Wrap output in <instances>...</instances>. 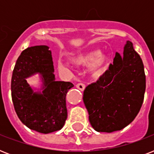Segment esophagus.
I'll return each mask as SVG.
<instances>
[{"label":"esophagus","instance_id":"esophagus-1","mask_svg":"<svg viewBox=\"0 0 154 154\" xmlns=\"http://www.w3.org/2000/svg\"><path fill=\"white\" fill-rule=\"evenodd\" d=\"M76 87L78 89H80L81 91H84L85 89V85L83 83H78V84L76 85Z\"/></svg>","mask_w":154,"mask_h":154}]
</instances>
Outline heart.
<instances>
[{
	"instance_id": "obj_1",
	"label": "heart",
	"mask_w": 154,
	"mask_h": 154,
	"mask_svg": "<svg viewBox=\"0 0 154 154\" xmlns=\"http://www.w3.org/2000/svg\"><path fill=\"white\" fill-rule=\"evenodd\" d=\"M73 61L78 65H89V69L92 75L98 77L102 74L107 63V57L103 54H100L98 50H91L86 53H82L73 58ZM58 69L60 71L67 70L69 68V63L64 60H59L57 63Z\"/></svg>"
}]
</instances>
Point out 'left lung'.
Instances as JSON below:
<instances>
[{"instance_id": "8db88e82", "label": "left lung", "mask_w": 154, "mask_h": 154, "mask_svg": "<svg viewBox=\"0 0 154 154\" xmlns=\"http://www.w3.org/2000/svg\"><path fill=\"white\" fill-rule=\"evenodd\" d=\"M146 91V74L141 57L127 41L123 57L116 53L99 80L84 90L83 101L92 127L112 133L130 124L141 109Z\"/></svg>"}]
</instances>
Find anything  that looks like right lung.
<instances>
[{
  "instance_id": "1",
  "label": "right lung",
  "mask_w": 154,
  "mask_h": 154,
  "mask_svg": "<svg viewBox=\"0 0 154 154\" xmlns=\"http://www.w3.org/2000/svg\"><path fill=\"white\" fill-rule=\"evenodd\" d=\"M51 51L46 45L27 48L17 60L11 81L12 100L16 113L23 124L42 134L60 130L67 119L65 97L73 85L57 82L53 73ZM40 73L42 93L34 92L26 81Z\"/></svg>"
}]
</instances>
